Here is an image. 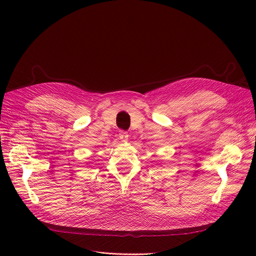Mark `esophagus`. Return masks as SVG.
<instances>
[{
    "mask_svg": "<svg viewBox=\"0 0 256 256\" xmlns=\"http://www.w3.org/2000/svg\"><path fill=\"white\" fill-rule=\"evenodd\" d=\"M119 138H120V140L122 141V142H126L128 139V134L126 132H124V130H120L119 132Z\"/></svg>",
    "mask_w": 256,
    "mask_h": 256,
    "instance_id": "esophagus-1",
    "label": "esophagus"
}]
</instances>
